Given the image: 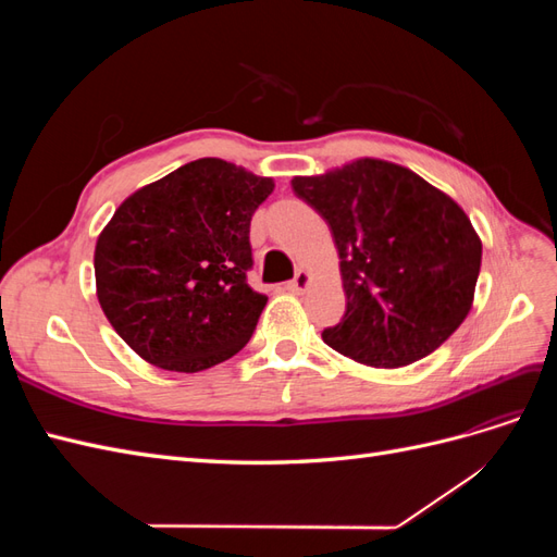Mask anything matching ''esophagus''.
Instances as JSON below:
<instances>
[{"label":"esophagus","instance_id":"obj_1","mask_svg":"<svg viewBox=\"0 0 557 557\" xmlns=\"http://www.w3.org/2000/svg\"><path fill=\"white\" fill-rule=\"evenodd\" d=\"M309 285H311V274L305 272V269H299L295 278L288 283V290L295 293V295H301V293H307Z\"/></svg>","mask_w":557,"mask_h":557}]
</instances>
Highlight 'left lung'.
Segmentation results:
<instances>
[{"label":"left lung","instance_id":"left-lung-1","mask_svg":"<svg viewBox=\"0 0 557 557\" xmlns=\"http://www.w3.org/2000/svg\"><path fill=\"white\" fill-rule=\"evenodd\" d=\"M332 230L346 313L323 332L342 356L399 369L440 348L474 305L481 237L465 209L407 166L358 158L295 176Z\"/></svg>","mask_w":557,"mask_h":557}]
</instances>
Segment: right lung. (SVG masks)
<instances>
[{
  "mask_svg": "<svg viewBox=\"0 0 557 557\" xmlns=\"http://www.w3.org/2000/svg\"><path fill=\"white\" fill-rule=\"evenodd\" d=\"M274 178L199 158L134 190L95 246L97 299L150 364L195 374L248 344L267 295L246 283L250 218Z\"/></svg>",
  "mask_w": 557,
  "mask_h": 557,
  "instance_id": "1",
  "label": "right lung"
}]
</instances>
